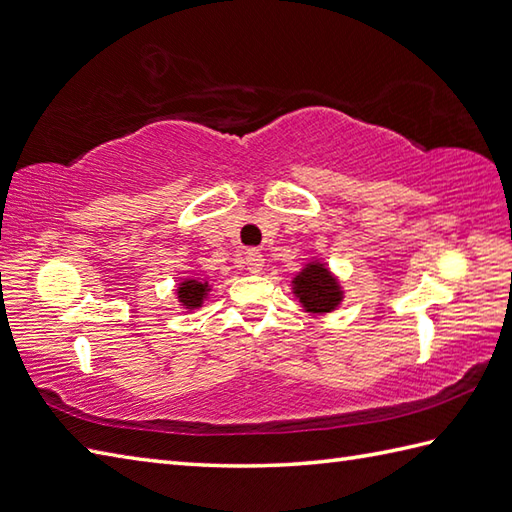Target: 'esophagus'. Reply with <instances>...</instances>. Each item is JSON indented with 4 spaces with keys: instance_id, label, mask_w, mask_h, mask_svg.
Wrapping results in <instances>:
<instances>
[{
    "instance_id": "1",
    "label": "esophagus",
    "mask_w": 512,
    "mask_h": 512,
    "mask_svg": "<svg viewBox=\"0 0 512 512\" xmlns=\"http://www.w3.org/2000/svg\"><path fill=\"white\" fill-rule=\"evenodd\" d=\"M246 268L251 270V272H261L264 270V255L261 253H257V251H248V255H246Z\"/></svg>"
}]
</instances>
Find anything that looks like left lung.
I'll list each match as a JSON object with an SVG mask.
<instances>
[{
    "label": "left lung",
    "instance_id": "1",
    "mask_svg": "<svg viewBox=\"0 0 512 512\" xmlns=\"http://www.w3.org/2000/svg\"><path fill=\"white\" fill-rule=\"evenodd\" d=\"M292 292L305 312L323 316L334 312L342 303L344 292L338 277L320 259L307 261L292 279Z\"/></svg>",
    "mask_w": 512,
    "mask_h": 512
}]
</instances>
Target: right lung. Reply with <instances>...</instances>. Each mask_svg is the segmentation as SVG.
Here are the masks:
<instances>
[{
    "label": "right lung",
    "instance_id": "right-lung-1",
    "mask_svg": "<svg viewBox=\"0 0 512 512\" xmlns=\"http://www.w3.org/2000/svg\"><path fill=\"white\" fill-rule=\"evenodd\" d=\"M211 292V285L207 281H200V279H183L181 283H178L176 288V299L178 303H181L187 312L192 310H198V307H202V303H205V299Z\"/></svg>",
    "mask_w": 512,
    "mask_h": 512
}]
</instances>
